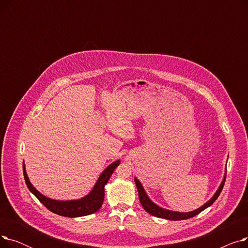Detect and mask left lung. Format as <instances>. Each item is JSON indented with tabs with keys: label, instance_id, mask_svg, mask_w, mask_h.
<instances>
[{
	"label": "left lung",
	"instance_id": "obj_1",
	"mask_svg": "<svg viewBox=\"0 0 248 248\" xmlns=\"http://www.w3.org/2000/svg\"><path fill=\"white\" fill-rule=\"evenodd\" d=\"M225 179H226V170H225V174L224 177L222 179V182L219 185L218 189L216 190V192L214 193V195L212 196V198H210L208 200L204 205H202L201 207L197 208L193 211L190 212H178V211H173V210H169V209H165L163 207H160L159 205H157L155 203H154L151 198L148 196V194L146 192V190L142 187L141 183L140 182V180L135 177V183L139 192V198H140V202L141 204V206L144 207V209L151 215L159 217V218H164V219H169V220H173V221H177V220H184V219H189L191 217L196 216L197 214H199L200 212H202L203 210H205L206 208H208L209 206H211L215 200L218 198V196L220 195L221 191L223 189L224 183H225Z\"/></svg>",
	"mask_w": 248,
	"mask_h": 248
}]
</instances>
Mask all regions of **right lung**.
I'll use <instances>...</instances> for the list:
<instances>
[{"mask_svg": "<svg viewBox=\"0 0 248 248\" xmlns=\"http://www.w3.org/2000/svg\"><path fill=\"white\" fill-rule=\"evenodd\" d=\"M120 164L121 161L116 160L109 166H108L100 174L97 181L95 182L93 188L90 190V192L87 195H85L84 197L74 200H55L44 196L42 193L39 192L32 185L27 175V172H26L25 163H23V174L26 185H27L28 189L31 191L32 194L35 195L36 198L40 201L47 209H49L51 212L64 217L74 218L93 214L100 209L104 199V186L107 185L110 176L115 170V168Z\"/></svg>", "mask_w": 248, "mask_h": 248, "instance_id": "add662e5", "label": "right lung"}]
</instances>
